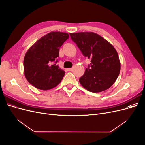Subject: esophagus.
I'll return each instance as SVG.
<instances>
[{
  "label": "esophagus",
  "instance_id": "obj_1",
  "mask_svg": "<svg viewBox=\"0 0 145 145\" xmlns=\"http://www.w3.org/2000/svg\"><path fill=\"white\" fill-rule=\"evenodd\" d=\"M67 70H68V71H71L72 70V68H68Z\"/></svg>",
  "mask_w": 145,
  "mask_h": 145
}]
</instances>
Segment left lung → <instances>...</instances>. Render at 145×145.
<instances>
[{
    "instance_id": "obj_1",
    "label": "left lung",
    "mask_w": 145,
    "mask_h": 145,
    "mask_svg": "<svg viewBox=\"0 0 145 145\" xmlns=\"http://www.w3.org/2000/svg\"><path fill=\"white\" fill-rule=\"evenodd\" d=\"M69 35L83 55L91 60L80 78V84L92 93H99L109 88L120 71V62L115 48L104 38L93 32Z\"/></svg>"
}]
</instances>
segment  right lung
<instances>
[{
  "label": "right lung",
  "instance_id": "add662e5",
  "mask_svg": "<svg viewBox=\"0 0 145 145\" xmlns=\"http://www.w3.org/2000/svg\"><path fill=\"white\" fill-rule=\"evenodd\" d=\"M68 37L66 33H48L28 50L24 60V69L30 84L41 90H49L59 84L65 71L56 63L60 47Z\"/></svg>",
  "mask_w": 145,
  "mask_h": 145
}]
</instances>
